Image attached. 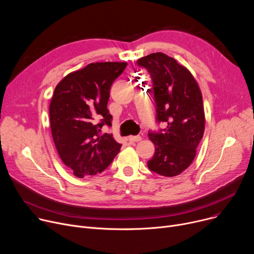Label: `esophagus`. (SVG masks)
I'll return each mask as SVG.
<instances>
[{
	"mask_svg": "<svg viewBox=\"0 0 254 254\" xmlns=\"http://www.w3.org/2000/svg\"><path fill=\"white\" fill-rule=\"evenodd\" d=\"M128 139H129V141H131V142H138V141L141 140V136H139V135L132 136V135H131V136H129Z\"/></svg>",
	"mask_w": 254,
	"mask_h": 254,
	"instance_id": "esophagus-1",
	"label": "esophagus"
}]
</instances>
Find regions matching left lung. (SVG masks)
<instances>
[{"instance_id": "left-lung-1", "label": "left lung", "mask_w": 254, "mask_h": 254, "mask_svg": "<svg viewBox=\"0 0 254 254\" xmlns=\"http://www.w3.org/2000/svg\"><path fill=\"white\" fill-rule=\"evenodd\" d=\"M137 63L152 80L157 119L168 125L164 132L148 133L155 152L147 167L161 176H178L193 162L203 136L201 90L192 73L164 53H152Z\"/></svg>"}]
</instances>
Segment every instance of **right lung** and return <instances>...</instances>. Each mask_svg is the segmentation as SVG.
Segmentation results:
<instances>
[{"mask_svg":"<svg viewBox=\"0 0 254 254\" xmlns=\"http://www.w3.org/2000/svg\"><path fill=\"white\" fill-rule=\"evenodd\" d=\"M126 66V62L90 63L66 75L55 88L50 103L53 140L64 165L78 178L103 172L120 151L113 134L100 132L105 124L112 125L107 109L110 89Z\"/></svg>","mask_w":254,"mask_h":254,"instance_id":"add662e5","label":"right lung"}]
</instances>
